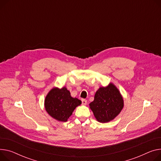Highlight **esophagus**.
<instances>
[{
  "label": "esophagus",
  "instance_id": "esophagus-1",
  "mask_svg": "<svg viewBox=\"0 0 161 161\" xmlns=\"http://www.w3.org/2000/svg\"><path fill=\"white\" fill-rule=\"evenodd\" d=\"M81 103H82V105H85L87 104V101L85 100V99H81Z\"/></svg>",
  "mask_w": 161,
  "mask_h": 161
}]
</instances>
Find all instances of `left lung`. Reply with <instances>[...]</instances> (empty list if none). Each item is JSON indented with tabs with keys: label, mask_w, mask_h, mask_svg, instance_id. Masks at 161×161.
I'll list each match as a JSON object with an SVG mask.
<instances>
[{
	"label": "left lung",
	"mask_w": 161,
	"mask_h": 161,
	"mask_svg": "<svg viewBox=\"0 0 161 161\" xmlns=\"http://www.w3.org/2000/svg\"><path fill=\"white\" fill-rule=\"evenodd\" d=\"M96 120L109 122L120 114L124 108V99L120 91L110 83L107 87H101L96 92L94 101L89 103Z\"/></svg>",
	"instance_id": "obj_1"
}]
</instances>
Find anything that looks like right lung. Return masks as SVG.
Returning a JSON list of instances; mask_svg holds the SVG:
<instances>
[{"mask_svg": "<svg viewBox=\"0 0 161 161\" xmlns=\"http://www.w3.org/2000/svg\"><path fill=\"white\" fill-rule=\"evenodd\" d=\"M81 101L73 98L70 92L64 87L52 89L45 97V108L48 114L59 122H67Z\"/></svg>", "mask_w": 161, "mask_h": 161, "instance_id": "1", "label": "right lung"}]
</instances>
